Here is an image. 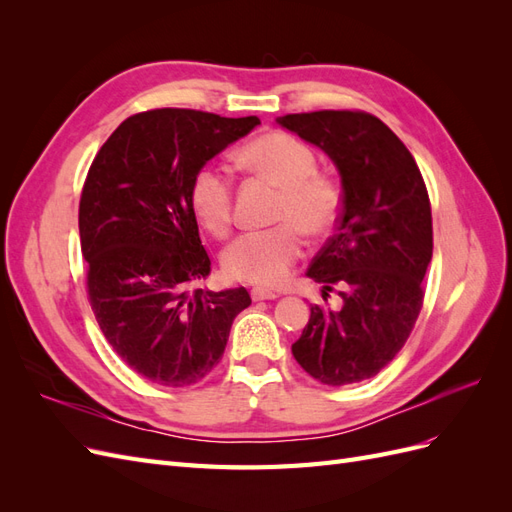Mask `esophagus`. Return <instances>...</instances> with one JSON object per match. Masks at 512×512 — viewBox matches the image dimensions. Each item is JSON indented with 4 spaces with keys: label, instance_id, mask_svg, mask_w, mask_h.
Instances as JSON below:
<instances>
[{
    "label": "esophagus",
    "instance_id": "34e87169",
    "mask_svg": "<svg viewBox=\"0 0 512 512\" xmlns=\"http://www.w3.org/2000/svg\"><path fill=\"white\" fill-rule=\"evenodd\" d=\"M252 299L254 301H273V299H277L280 297V294L277 292H273V290H267V288H260V286H256V288H252Z\"/></svg>",
    "mask_w": 512,
    "mask_h": 512
}]
</instances>
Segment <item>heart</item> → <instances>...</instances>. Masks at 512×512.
Instances as JSON below:
<instances>
[{"label":"heart","instance_id":"1","mask_svg":"<svg viewBox=\"0 0 512 512\" xmlns=\"http://www.w3.org/2000/svg\"><path fill=\"white\" fill-rule=\"evenodd\" d=\"M252 173L282 188L275 220L280 226L243 232L222 256L228 277L256 286H280L305 252V232L324 237L344 211V190L329 170L318 168L316 151L299 136L273 130L241 149ZM190 209L213 237H226L235 220V181L220 164H203L190 181Z\"/></svg>","mask_w":512,"mask_h":512}]
</instances>
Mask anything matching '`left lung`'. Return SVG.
Returning <instances> with one entry per match:
<instances>
[{
	"mask_svg": "<svg viewBox=\"0 0 512 512\" xmlns=\"http://www.w3.org/2000/svg\"><path fill=\"white\" fill-rule=\"evenodd\" d=\"M284 128L327 151L342 175L344 211L307 275L322 299L312 305L292 354L329 386L374 378L404 348L421 314L433 252L431 203L412 153L384 121L365 111L284 115Z\"/></svg>",
	"mask_w": 512,
	"mask_h": 512,
	"instance_id": "obj_1",
	"label": "left lung"
}]
</instances>
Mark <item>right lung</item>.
Returning a JSON list of instances; mask_svg holds the SVG:
<instances>
[{
	"mask_svg": "<svg viewBox=\"0 0 512 512\" xmlns=\"http://www.w3.org/2000/svg\"><path fill=\"white\" fill-rule=\"evenodd\" d=\"M258 123L153 108L123 121L89 166L79 205L87 299L106 342L149 382L203 380L252 303L245 288H190L211 260L188 192L200 166Z\"/></svg>",
	"mask_w": 512,
	"mask_h": 512,
	"instance_id": "1",
	"label": "right lung"
}]
</instances>
